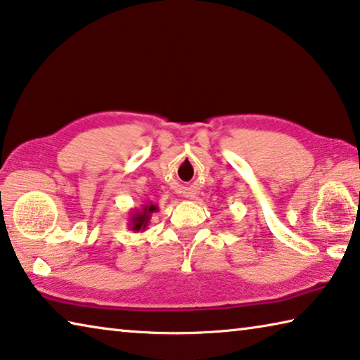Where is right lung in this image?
<instances>
[{"label": "right lung", "mask_w": 360, "mask_h": 360, "mask_svg": "<svg viewBox=\"0 0 360 360\" xmlns=\"http://www.w3.org/2000/svg\"><path fill=\"white\" fill-rule=\"evenodd\" d=\"M158 211H159V206L153 205V202H145V205H141V207H134L132 211H130V217L127 224L129 230H132L134 233L146 231L153 214Z\"/></svg>", "instance_id": "1"}]
</instances>
